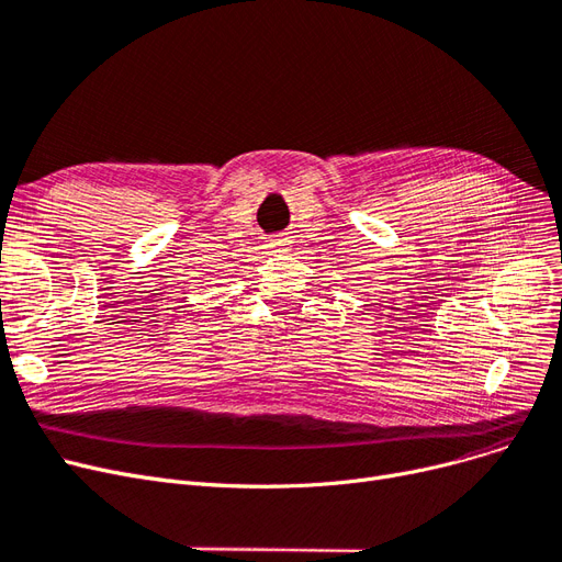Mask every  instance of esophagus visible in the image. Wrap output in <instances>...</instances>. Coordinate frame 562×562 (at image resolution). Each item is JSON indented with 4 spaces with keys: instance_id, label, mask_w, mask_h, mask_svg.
Returning <instances> with one entry per match:
<instances>
[{
    "instance_id": "esophagus-1",
    "label": "esophagus",
    "mask_w": 562,
    "mask_h": 562,
    "mask_svg": "<svg viewBox=\"0 0 562 562\" xmlns=\"http://www.w3.org/2000/svg\"><path fill=\"white\" fill-rule=\"evenodd\" d=\"M286 246H289V240L284 236H271L266 240V248L271 252H282V250H286Z\"/></svg>"
}]
</instances>
